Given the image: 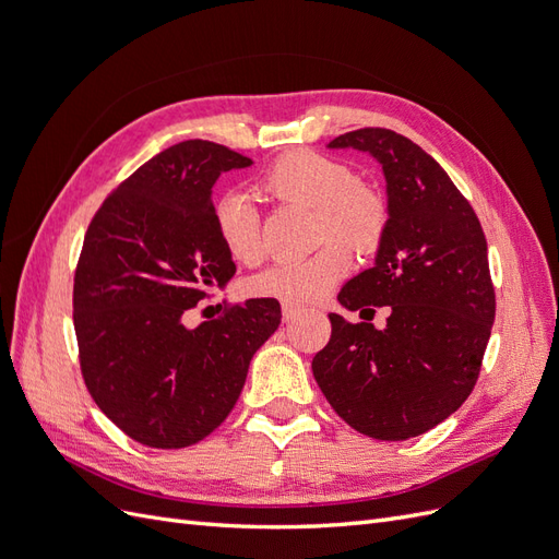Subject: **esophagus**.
<instances>
[{
    "mask_svg": "<svg viewBox=\"0 0 559 559\" xmlns=\"http://www.w3.org/2000/svg\"><path fill=\"white\" fill-rule=\"evenodd\" d=\"M300 306H296V302H282V317L284 321H292L296 314H300Z\"/></svg>",
    "mask_w": 559,
    "mask_h": 559,
    "instance_id": "1",
    "label": "esophagus"
}]
</instances>
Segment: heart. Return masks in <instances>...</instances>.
Segmentation results:
<instances>
[{"label":"heart","instance_id":"1","mask_svg":"<svg viewBox=\"0 0 559 559\" xmlns=\"http://www.w3.org/2000/svg\"><path fill=\"white\" fill-rule=\"evenodd\" d=\"M261 191L270 198L314 210L317 240H343L354 251L373 253L386 233V202L357 183V175L341 160L294 151L267 167ZM214 226L226 251L238 263L263 257L261 214L249 193H228L214 205ZM352 267V253L342 242H329L308 259H284L249 277L247 292L284 302L324 298Z\"/></svg>","mask_w":559,"mask_h":559}]
</instances>
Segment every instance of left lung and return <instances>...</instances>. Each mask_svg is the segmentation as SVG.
<instances>
[{"instance_id": "8db88e82", "label": "left lung", "mask_w": 559, "mask_h": 559, "mask_svg": "<svg viewBox=\"0 0 559 559\" xmlns=\"http://www.w3.org/2000/svg\"><path fill=\"white\" fill-rule=\"evenodd\" d=\"M326 146L357 148L382 165L386 233L373 267L352 277L337 302L389 306V317L376 329L331 312V341L312 373L352 429L405 441L448 419L478 380L495 324L485 233L443 167L403 134L364 128Z\"/></svg>"}]
</instances>
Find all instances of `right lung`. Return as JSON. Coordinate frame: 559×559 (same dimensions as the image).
I'll list each match as a JSON object with an SVG mask.
<instances>
[{
  "label": "right lung",
  "instance_id": "add662e5",
  "mask_svg": "<svg viewBox=\"0 0 559 559\" xmlns=\"http://www.w3.org/2000/svg\"><path fill=\"white\" fill-rule=\"evenodd\" d=\"M251 160L202 140L160 151L103 202L74 275L81 373L134 441L177 450L210 436L238 403L249 361L280 326L275 298L183 324L235 275L214 226L212 189Z\"/></svg>",
  "mask_w": 559,
  "mask_h": 559
}]
</instances>
